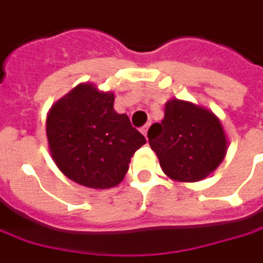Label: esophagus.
Masks as SVG:
<instances>
[{
	"instance_id": "1",
	"label": "esophagus",
	"mask_w": 263,
	"mask_h": 263,
	"mask_svg": "<svg viewBox=\"0 0 263 263\" xmlns=\"http://www.w3.org/2000/svg\"><path fill=\"white\" fill-rule=\"evenodd\" d=\"M149 127H150V123H147V124H144V126L140 128V132H142L143 135L146 136V137H147V130H149Z\"/></svg>"
}]
</instances>
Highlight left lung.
<instances>
[{
	"instance_id": "1",
	"label": "left lung",
	"mask_w": 263,
	"mask_h": 263,
	"mask_svg": "<svg viewBox=\"0 0 263 263\" xmlns=\"http://www.w3.org/2000/svg\"><path fill=\"white\" fill-rule=\"evenodd\" d=\"M149 144L162 170L177 182H199L222 163L228 140L219 119L193 103L172 99L164 119L149 128Z\"/></svg>"
}]
</instances>
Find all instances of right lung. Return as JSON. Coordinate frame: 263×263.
Segmentation results:
<instances>
[{"mask_svg": "<svg viewBox=\"0 0 263 263\" xmlns=\"http://www.w3.org/2000/svg\"><path fill=\"white\" fill-rule=\"evenodd\" d=\"M113 104V93L86 83L74 87L48 113L47 139L52 160L76 183L91 189L119 184L135 152L146 143Z\"/></svg>", "mask_w": 263, "mask_h": 263, "instance_id": "right-lung-1", "label": "right lung"}]
</instances>
